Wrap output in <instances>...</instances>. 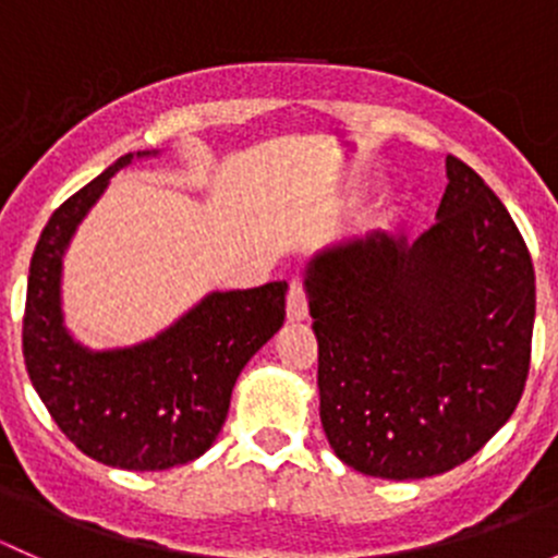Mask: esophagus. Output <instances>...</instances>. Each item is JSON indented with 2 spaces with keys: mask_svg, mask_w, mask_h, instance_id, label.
Masks as SVG:
<instances>
[{
  "mask_svg": "<svg viewBox=\"0 0 558 558\" xmlns=\"http://www.w3.org/2000/svg\"><path fill=\"white\" fill-rule=\"evenodd\" d=\"M286 315H289V320H305L307 318V294H305V286H302L300 278H294L289 283Z\"/></svg>",
  "mask_w": 558,
  "mask_h": 558,
  "instance_id": "obj_1",
  "label": "esophagus"
}]
</instances>
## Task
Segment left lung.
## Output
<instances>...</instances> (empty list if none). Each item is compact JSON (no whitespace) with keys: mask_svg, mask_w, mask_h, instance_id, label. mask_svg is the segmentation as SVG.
<instances>
[{"mask_svg":"<svg viewBox=\"0 0 558 558\" xmlns=\"http://www.w3.org/2000/svg\"><path fill=\"white\" fill-rule=\"evenodd\" d=\"M446 174L424 234H367L305 269L320 424L364 475L415 481L464 464L526 386L532 256L481 174L456 156Z\"/></svg>","mask_w":558,"mask_h":558,"instance_id":"1","label":"left lung"}]
</instances>
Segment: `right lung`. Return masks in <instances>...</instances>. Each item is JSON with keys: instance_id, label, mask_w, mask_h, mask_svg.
Wrapping results in <instances>:
<instances>
[{"instance_id": "add662e5", "label": "right lung", "mask_w": 558, "mask_h": 558, "mask_svg": "<svg viewBox=\"0 0 558 558\" xmlns=\"http://www.w3.org/2000/svg\"><path fill=\"white\" fill-rule=\"evenodd\" d=\"M126 154L72 194L45 223L26 286L24 362L59 429L92 459L154 472L199 459L216 442L253 353L283 326V280L213 291L170 329L132 348L92 351L66 331L61 258Z\"/></svg>"}]
</instances>
